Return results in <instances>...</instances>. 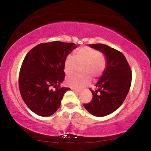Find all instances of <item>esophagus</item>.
I'll return each instance as SVG.
<instances>
[{"label": "esophagus", "instance_id": "obj_1", "mask_svg": "<svg viewBox=\"0 0 151 151\" xmlns=\"http://www.w3.org/2000/svg\"><path fill=\"white\" fill-rule=\"evenodd\" d=\"M71 89L73 90V91H75V92H79L81 91V89H76L75 88H73V87H72Z\"/></svg>", "mask_w": 151, "mask_h": 151}]
</instances>
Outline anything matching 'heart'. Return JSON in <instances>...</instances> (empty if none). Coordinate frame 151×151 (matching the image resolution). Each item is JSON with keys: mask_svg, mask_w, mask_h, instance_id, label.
I'll return each instance as SVG.
<instances>
[{"mask_svg": "<svg viewBox=\"0 0 151 151\" xmlns=\"http://www.w3.org/2000/svg\"><path fill=\"white\" fill-rule=\"evenodd\" d=\"M106 59L98 51L91 47L85 46L76 50L74 56L69 54L64 62V71L67 76H71L81 68L82 74L70 76L66 83L70 87L81 89L88 83L91 78L100 76L106 67Z\"/></svg>", "mask_w": 151, "mask_h": 151, "instance_id": "heart-1", "label": "heart"}]
</instances>
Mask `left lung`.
<instances>
[{
	"label": "left lung",
	"instance_id": "obj_1",
	"mask_svg": "<svg viewBox=\"0 0 151 151\" xmlns=\"http://www.w3.org/2000/svg\"><path fill=\"white\" fill-rule=\"evenodd\" d=\"M89 46L104 54L107 66L96 85V91L90 89L91 101L83 106L93 115L104 116L115 111L124 102L131 86L132 70L124 55L116 49L101 43Z\"/></svg>",
	"mask_w": 151,
	"mask_h": 151
}]
</instances>
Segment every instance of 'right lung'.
Here are the masks:
<instances>
[{"label":"right lung","instance_id":"add662e5","mask_svg":"<svg viewBox=\"0 0 151 151\" xmlns=\"http://www.w3.org/2000/svg\"><path fill=\"white\" fill-rule=\"evenodd\" d=\"M76 47L73 42H42L26 54L19 70V88L24 102L35 114L49 116L60 108L64 93L70 89L60 85L65 78L64 62Z\"/></svg>","mask_w":151,"mask_h":151}]
</instances>
